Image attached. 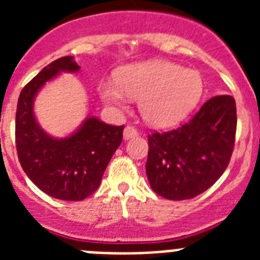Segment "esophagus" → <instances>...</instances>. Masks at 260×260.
Here are the masks:
<instances>
[{
    "instance_id": "1",
    "label": "esophagus",
    "mask_w": 260,
    "mask_h": 260,
    "mask_svg": "<svg viewBox=\"0 0 260 260\" xmlns=\"http://www.w3.org/2000/svg\"><path fill=\"white\" fill-rule=\"evenodd\" d=\"M137 135H138V130L132 125H127L125 127V130H123V138H125V139H130V138L137 137Z\"/></svg>"
}]
</instances>
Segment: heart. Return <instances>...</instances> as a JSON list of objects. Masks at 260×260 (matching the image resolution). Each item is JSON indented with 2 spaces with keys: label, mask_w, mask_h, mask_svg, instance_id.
I'll list each match as a JSON object with an SVG mask.
<instances>
[{
  "label": "heart",
  "mask_w": 260,
  "mask_h": 260,
  "mask_svg": "<svg viewBox=\"0 0 260 260\" xmlns=\"http://www.w3.org/2000/svg\"><path fill=\"white\" fill-rule=\"evenodd\" d=\"M203 91L198 71L165 61H150L122 68L117 82L100 84L102 98L123 108L127 98L139 100V109L150 125L169 127L182 121L194 109Z\"/></svg>",
  "instance_id": "1"
}]
</instances>
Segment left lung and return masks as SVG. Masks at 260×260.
Wrapping results in <instances>:
<instances>
[{
  "mask_svg": "<svg viewBox=\"0 0 260 260\" xmlns=\"http://www.w3.org/2000/svg\"><path fill=\"white\" fill-rule=\"evenodd\" d=\"M237 112L229 95L210 99L190 121L148 135L146 173L157 195L183 201L211 187L231 161Z\"/></svg>",
  "mask_w": 260,
  "mask_h": 260,
  "instance_id": "8db88e82",
  "label": "left lung"
}]
</instances>
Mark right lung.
I'll list each match as a JSON object with an SVG mask.
<instances>
[{
    "mask_svg": "<svg viewBox=\"0 0 260 260\" xmlns=\"http://www.w3.org/2000/svg\"><path fill=\"white\" fill-rule=\"evenodd\" d=\"M78 70L71 56L50 62L23 87L15 114V144L23 171L41 191L68 202L83 201L98 190L125 127L92 117L66 139H54L39 127L32 112L39 88L59 71Z\"/></svg>",
    "mask_w": 260,
    "mask_h": 260,
    "instance_id": "1",
    "label": "right lung"
}]
</instances>
